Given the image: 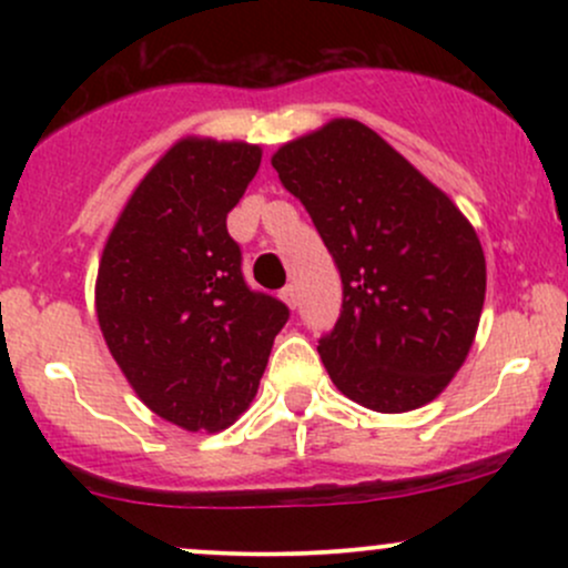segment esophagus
<instances>
[{"mask_svg":"<svg viewBox=\"0 0 568 568\" xmlns=\"http://www.w3.org/2000/svg\"><path fill=\"white\" fill-rule=\"evenodd\" d=\"M280 298H283V302H285V304H288V306H291V310H293V306H296V304H298L296 288H293V285H285V288H283V291H280Z\"/></svg>","mask_w":568,"mask_h":568,"instance_id":"esophagus-1","label":"esophagus"}]
</instances>
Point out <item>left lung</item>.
I'll return each mask as SVG.
<instances>
[{"label":"left lung","mask_w":568,"mask_h":568,"mask_svg":"<svg viewBox=\"0 0 568 568\" xmlns=\"http://www.w3.org/2000/svg\"><path fill=\"white\" fill-rule=\"evenodd\" d=\"M342 275V315L317 344L349 400L403 414L465 363L486 298L473 224L433 181L357 120H331L272 158Z\"/></svg>","instance_id":"1"}]
</instances>
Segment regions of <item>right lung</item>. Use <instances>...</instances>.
<instances>
[{
    "mask_svg": "<svg viewBox=\"0 0 568 568\" xmlns=\"http://www.w3.org/2000/svg\"><path fill=\"white\" fill-rule=\"evenodd\" d=\"M262 165L243 141H175L122 207L95 280L106 347L130 387L189 433L230 427L256 397L288 306L247 288L226 232Z\"/></svg>",
    "mask_w": 568,
    "mask_h": 568,
    "instance_id": "right-lung-1",
    "label": "right lung"
}]
</instances>
